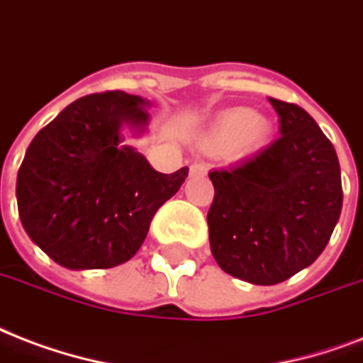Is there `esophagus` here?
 Instances as JSON below:
<instances>
[{"mask_svg": "<svg viewBox=\"0 0 363 363\" xmlns=\"http://www.w3.org/2000/svg\"><path fill=\"white\" fill-rule=\"evenodd\" d=\"M206 172H208L206 164H201V162L191 164V176H204Z\"/></svg>", "mask_w": 363, "mask_h": 363, "instance_id": "1", "label": "esophagus"}]
</instances>
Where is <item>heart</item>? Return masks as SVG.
<instances>
[{"instance_id": "b5f03b06", "label": "heart", "mask_w": 363, "mask_h": 363, "mask_svg": "<svg viewBox=\"0 0 363 363\" xmlns=\"http://www.w3.org/2000/svg\"><path fill=\"white\" fill-rule=\"evenodd\" d=\"M271 134V123L250 109H227L213 121L204 134L208 147L216 151H231L235 155H250L261 150Z\"/></svg>"}]
</instances>
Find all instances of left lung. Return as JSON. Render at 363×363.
Returning <instances> with one entry per match:
<instances>
[{"label":"left lung","instance_id":"8db88e82","mask_svg":"<svg viewBox=\"0 0 363 363\" xmlns=\"http://www.w3.org/2000/svg\"><path fill=\"white\" fill-rule=\"evenodd\" d=\"M280 138L227 170L208 174L210 250L218 265L250 284L284 282L318 259L342 208L335 147L296 104L269 98Z\"/></svg>","mask_w":363,"mask_h":363}]
</instances>
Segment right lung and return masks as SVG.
Masks as SVG:
<instances>
[{
	"label": "right lung",
	"mask_w": 363,
	"mask_h": 363,
	"mask_svg": "<svg viewBox=\"0 0 363 363\" xmlns=\"http://www.w3.org/2000/svg\"><path fill=\"white\" fill-rule=\"evenodd\" d=\"M150 100L123 91L72 102L28 145L16 176L22 227L50 259L74 271L111 269L143 244L153 216L178 193L184 167L161 174L130 145L142 136Z\"/></svg>",
	"instance_id": "add662e5"
}]
</instances>
